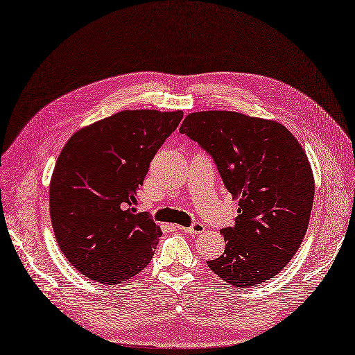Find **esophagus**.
Listing matches in <instances>:
<instances>
[{"label":"esophagus","mask_w":355,"mask_h":355,"mask_svg":"<svg viewBox=\"0 0 355 355\" xmlns=\"http://www.w3.org/2000/svg\"><path fill=\"white\" fill-rule=\"evenodd\" d=\"M177 228H178V230H181V232L189 233V234H200L205 230V225L202 223H193L190 227H180V225H177Z\"/></svg>","instance_id":"1"}]
</instances>
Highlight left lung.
I'll list each match as a JSON object with an SVG mask.
<instances>
[{
  "instance_id": "1",
  "label": "left lung",
  "mask_w": 355,
  "mask_h": 355,
  "mask_svg": "<svg viewBox=\"0 0 355 355\" xmlns=\"http://www.w3.org/2000/svg\"><path fill=\"white\" fill-rule=\"evenodd\" d=\"M180 132L212 157L239 198L234 225L221 228L224 254L208 267L239 289L277 276L301 246L313 208V171L301 144L276 121L227 110L190 113Z\"/></svg>"
}]
</instances>
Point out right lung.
I'll return each instance as SVG.
<instances>
[{
  "label": "right lung",
  "instance_id": "add662e5",
  "mask_svg": "<svg viewBox=\"0 0 355 355\" xmlns=\"http://www.w3.org/2000/svg\"><path fill=\"white\" fill-rule=\"evenodd\" d=\"M182 112L123 110L75 132L57 159L50 215L62 252L83 276L118 284L150 262L162 232L135 214L137 191Z\"/></svg>",
  "mask_w": 355,
  "mask_h": 355
}]
</instances>
